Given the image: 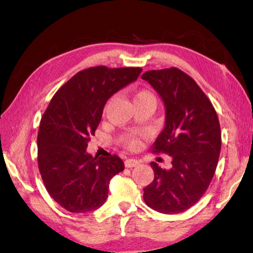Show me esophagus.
<instances>
[{
	"mask_svg": "<svg viewBox=\"0 0 253 253\" xmlns=\"http://www.w3.org/2000/svg\"><path fill=\"white\" fill-rule=\"evenodd\" d=\"M139 162L137 160H134V158H128V160L125 161V166L127 169H131L135 168V166H138Z\"/></svg>",
	"mask_w": 253,
	"mask_h": 253,
	"instance_id": "obj_1",
	"label": "esophagus"
}]
</instances>
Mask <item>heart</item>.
Here are the masks:
<instances>
[{"mask_svg":"<svg viewBox=\"0 0 253 253\" xmlns=\"http://www.w3.org/2000/svg\"><path fill=\"white\" fill-rule=\"evenodd\" d=\"M143 100H151V101L155 102V96H154L149 90L143 89V90H139L138 92L136 93L135 102L143 101ZM124 143H125L126 146L129 147V148H134V147L137 146V140L132 138V137H126V138L124 139Z\"/></svg>","mask_w":253,"mask_h":253,"instance_id":"obj_1","label":"heart"}]
</instances>
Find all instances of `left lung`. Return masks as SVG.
Listing matches in <instances>:
<instances>
[{"mask_svg":"<svg viewBox=\"0 0 253 253\" xmlns=\"http://www.w3.org/2000/svg\"><path fill=\"white\" fill-rule=\"evenodd\" d=\"M164 101L165 127L151 151L172 157L169 169L152 162L153 182L144 188L149 208L164 214L186 211L207 192L221 151L216 111L193 78L172 67L143 74Z\"/></svg>","mask_w":253,"mask_h":253,"instance_id":"1","label":"left lung"}]
</instances>
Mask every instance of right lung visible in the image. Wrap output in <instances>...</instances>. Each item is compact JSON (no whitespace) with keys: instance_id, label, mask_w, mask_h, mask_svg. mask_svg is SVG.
<instances>
[{"instance_id":"add662e5","label":"right lung","mask_w":253,"mask_h":253,"mask_svg":"<svg viewBox=\"0 0 253 253\" xmlns=\"http://www.w3.org/2000/svg\"><path fill=\"white\" fill-rule=\"evenodd\" d=\"M139 67H91L81 70L54 93L38 132V165L46 191L71 213L96 210L108 196L109 182L124 170L117 155L85 152L115 92L135 81Z\"/></svg>"}]
</instances>
